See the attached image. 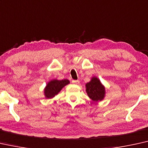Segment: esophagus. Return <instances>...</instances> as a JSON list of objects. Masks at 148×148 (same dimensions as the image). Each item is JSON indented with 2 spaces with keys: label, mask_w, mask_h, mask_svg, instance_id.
<instances>
[{
  "label": "esophagus",
  "mask_w": 148,
  "mask_h": 148,
  "mask_svg": "<svg viewBox=\"0 0 148 148\" xmlns=\"http://www.w3.org/2000/svg\"><path fill=\"white\" fill-rule=\"evenodd\" d=\"M72 82L75 84H79V83H80V81H79V80H73L72 81Z\"/></svg>",
  "instance_id": "esophagus-1"
}]
</instances>
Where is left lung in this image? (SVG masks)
<instances>
[{
	"label": "left lung",
	"mask_w": 148,
	"mask_h": 148,
	"mask_svg": "<svg viewBox=\"0 0 148 148\" xmlns=\"http://www.w3.org/2000/svg\"><path fill=\"white\" fill-rule=\"evenodd\" d=\"M88 96L93 101H101L105 95V88L97 78H92L91 81L86 84Z\"/></svg>",
	"instance_id": "8db88e82"
}]
</instances>
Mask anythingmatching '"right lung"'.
<instances>
[{
    "instance_id": "add662e5",
    "label": "right lung",
    "mask_w": 148,
    "mask_h": 148,
    "mask_svg": "<svg viewBox=\"0 0 148 148\" xmlns=\"http://www.w3.org/2000/svg\"><path fill=\"white\" fill-rule=\"evenodd\" d=\"M70 82L68 80H53L48 83L45 89V94L46 98H52L60 91L64 86L68 84Z\"/></svg>"
}]
</instances>
